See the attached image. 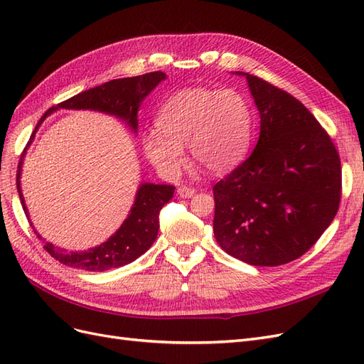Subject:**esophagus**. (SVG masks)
<instances>
[{
  "mask_svg": "<svg viewBox=\"0 0 364 364\" xmlns=\"http://www.w3.org/2000/svg\"><path fill=\"white\" fill-rule=\"evenodd\" d=\"M196 193L194 188H190V186H181V188H178V194L179 197H182V199H190V197H193Z\"/></svg>",
  "mask_w": 364,
  "mask_h": 364,
  "instance_id": "1",
  "label": "esophagus"
}]
</instances>
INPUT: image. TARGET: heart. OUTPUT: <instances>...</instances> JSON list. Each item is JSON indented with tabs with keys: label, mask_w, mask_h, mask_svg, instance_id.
Masks as SVG:
<instances>
[{
	"label": "heart",
	"mask_w": 364,
	"mask_h": 364,
	"mask_svg": "<svg viewBox=\"0 0 364 364\" xmlns=\"http://www.w3.org/2000/svg\"><path fill=\"white\" fill-rule=\"evenodd\" d=\"M158 130L142 135L146 158L162 176L176 179L191 158L214 174L226 173L243 161L250 144L252 111L234 90L183 87L162 105Z\"/></svg>",
	"instance_id": "b5f03b06"
}]
</instances>
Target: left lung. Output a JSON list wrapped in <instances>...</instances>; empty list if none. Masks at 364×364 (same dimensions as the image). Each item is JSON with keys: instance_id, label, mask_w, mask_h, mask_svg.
<instances>
[{"instance_id": "8db88e82", "label": "left lung", "mask_w": 364, "mask_h": 364, "mask_svg": "<svg viewBox=\"0 0 364 364\" xmlns=\"http://www.w3.org/2000/svg\"><path fill=\"white\" fill-rule=\"evenodd\" d=\"M246 77L259 112L252 155L215 183L214 235L250 266L287 264L310 249L334 220L341 167L331 138L293 95Z\"/></svg>"}]
</instances>
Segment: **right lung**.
Masks as SVG:
<instances>
[{"label": "right lung", "instance_id": "obj_1", "mask_svg": "<svg viewBox=\"0 0 364 364\" xmlns=\"http://www.w3.org/2000/svg\"><path fill=\"white\" fill-rule=\"evenodd\" d=\"M165 79H167V74L162 71H155L136 77H126V79H115L77 94L68 98V100L59 103L58 106L50 107L42 115L35 130H33L27 147L24 149L23 155H21L16 174V188L19 193V200L21 205H23L28 222L30 214L23 196V188H21V173H23L26 151L33 139H35L36 132L43 121H46V118L53 112L59 111V109L95 111L121 119L130 129L132 134L136 135L138 111L141 103ZM173 185L150 182L139 183L134 205H132L124 222L121 223V226L105 243L87 250L75 252L59 249L53 243H47L43 249L59 262L74 269H82L87 272H105L109 269L123 267L126 264H130L132 261L139 258L142 253H146L151 247V245L155 243L159 230V211L165 203H168L173 199ZM30 226L38 234V230L31 222ZM38 237L42 238L39 234Z\"/></svg>", "mask_w": 364, "mask_h": 364}]
</instances>
